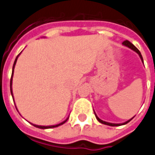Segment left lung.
<instances>
[{
	"instance_id": "obj_1",
	"label": "left lung",
	"mask_w": 155,
	"mask_h": 155,
	"mask_svg": "<svg viewBox=\"0 0 155 155\" xmlns=\"http://www.w3.org/2000/svg\"><path fill=\"white\" fill-rule=\"evenodd\" d=\"M122 45L126 46V47H127V48H130V49H131V50H133V51H136V53H137V54L139 55V57H140V59H141L142 62L144 63V61H143V57H142L141 53H140V51H139L138 49L136 48V47L133 45L131 42H129V41H127V40H126V41H124V42H122ZM94 114H95V117H96V118H97V120H98V121H99V122H101L102 124L107 125V126H111V127H119V126H121V125L127 124V123H128V122H129V121H130V120H132V118H133V117H133L132 118L130 119V120H128V121H126V122H123V123H111V122H107V121H103V120H101V119L99 118V117H98V116L96 115V113H95V112H94Z\"/></svg>"
}]
</instances>
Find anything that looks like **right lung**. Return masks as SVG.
<instances>
[{
	"label": "right lung",
	"mask_w": 155,
	"mask_h": 155,
	"mask_svg": "<svg viewBox=\"0 0 155 155\" xmlns=\"http://www.w3.org/2000/svg\"><path fill=\"white\" fill-rule=\"evenodd\" d=\"M20 53H21V52H20ZM20 53H19V54L17 56L16 58H15V62H14V65H13V68H12V74H11V78H10V93H11V95H12L13 100H14V97H13V92H12V80H13V75H14V69H15V64H16L17 59H18V57H19V56L20 55ZM68 118L69 117H67V118H66L64 121H62V122H61V123H59V124L53 125V126H47V127H45V126H38V125H34V124H33V126H34L35 127H38V128H40V129H49V128H54V127H59V126H61V125L64 124V123H65V122H66V121L68 120Z\"/></svg>",
	"instance_id": "obj_1"
}]
</instances>
